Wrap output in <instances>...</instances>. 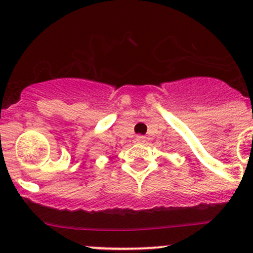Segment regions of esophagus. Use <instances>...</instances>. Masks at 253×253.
I'll return each mask as SVG.
<instances>
[{
	"mask_svg": "<svg viewBox=\"0 0 253 253\" xmlns=\"http://www.w3.org/2000/svg\"><path fill=\"white\" fill-rule=\"evenodd\" d=\"M136 141L138 143H145V142H147V138H145L144 136H137Z\"/></svg>",
	"mask_w": 253,
	"mask_h": 253,
	"instance_id": "obj_1",
	"label": "esophagus"
}]
</instances>
